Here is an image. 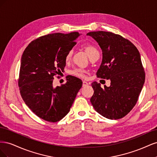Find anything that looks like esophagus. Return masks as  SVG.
<instances>
[{
	"label": "esophagus",
	"instance_id": "obj_1",
	"mask_svg": "<svg viewBox=\"0 0 157 157\" xmlns=\"http://www.w3.org/2000/svg\"><path fill=\"white\" fill-rule=\"evenodd\" d=\"M87 85H88V83L87 82H86V81H83V82H82V86L84 87V86H87Z\"/></svg>",
	"mask_w": 157,
	"mask_h": 157
}]
</instances>
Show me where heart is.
Returning <instances> with one entry per match:
<instances>
[{
  "label": "heart",
  "instance_id": "heart-1",
  "mask_svg": "<svg viewBox=\"0 0 157 157\" xmlns=\"http://www.w3.org/2000/svg\"><path fill=\"white\" fill-rule=\"evenodd\" d=\"M83 48L85 50V51L86 52V53L90 58H91L92 56L99 53L98 50L94 45L89 44H84L83 45ZM72 54H73V50H70L67 53V56H66V58H65L66 61L70 60V59L71 58V56H72ZM71 73L78 77H84L85 75V71L81 69H75L72 71Z\"/></svg>",
  "mask_w": 157,
  "mask_h": 157
}]
</instances>
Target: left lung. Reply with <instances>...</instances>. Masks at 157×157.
I'll return each mask as SVG.
<instances>
[{
	"instance_id": "8db88e82",
	"label": "left lung",
	"mask_w": 157,
	"mask_h": 157,
	"mask_svg": "<svg viewBox=\"0 0 157 157\" xmlns=\"http://www.w3.org/2000/svg\"><path fill=\"white\" fill-rule=\"evenodd\" d=\"M102 50V61L97 71L99 78L111 80L110 86L94 82L90 99L95 110L109 119L126 116L136 104L145 82V72L138 50L132 42L111 32L87 33Z\"/></svg>"
}]
</instances>
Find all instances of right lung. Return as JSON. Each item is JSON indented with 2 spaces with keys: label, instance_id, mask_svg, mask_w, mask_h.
<instances>
[{
  "label": "right lung",
  "instance_id": "obj_1",
  "mask_svg": "<svg viewBox=\"0 0 157 157\" xmlns=\"http://www.w3.org/2000/svg\"><path fill=\"white\" fill-rule=\"evenodd\" d=\"M81 35L56 33L32 41L21 59L18 84L25 103L36 116L46 121L58 122L67 115L82 82L69 76L67 82L54 86V76L61 73L66 56Z\"/></svg>",
  "mask_w": 157,
  "mask_h": 157
}]
</instances>
